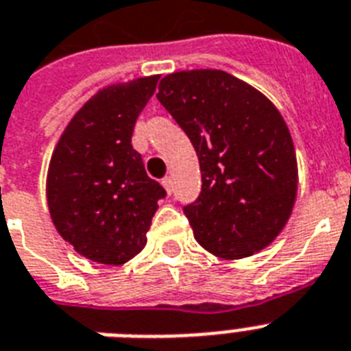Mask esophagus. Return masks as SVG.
<instances>
[{"label": "esophagus", "mask_w": 351, "mask_h": 351, "mask_svg": "<svg viewBox=\"0 0 351 351\" xmlns=\"http://www.w3.org/2000/svg\"><path fill=\"white\" fill-rule=\"evenodd\" d=\"M162 185H164L166 193L171 196V193H173V178H171V176H166V178L162 180Z\"/></svg>", "instance_id": "obj_1"}]
</instances>
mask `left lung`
I'll list each match as a JSON object with an SVG mask.
<instances>
[{
  "mask_svg": "<svg viewBox=\"0 0 351 351\" xmlns=\"http://www.w3.org/2000/svg\"><path fill=\"white\" fill-rule=\"evenodd\" d=\"M157 98L198 155L202 193L184 207L194 239L226 261L266 248L289 221L298 191L293 137L278 108L219 69L171 73Z\"/></svg>",
  "mask_w": 351,
  "mask_h": 351,
  "instance_id": "1",
  "label": "left lung"
}]
</instances>
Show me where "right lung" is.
<instances>
[{
	"label": "right lung",
	"mask_w": 351,
	"mask_h": 351,
	"mask_svg": "<svg viewBox=\"0 0 351 351\" xmlns=\"http://www.w3.org/2000/svg\"><path fill=\"white\" fill-rule=\"evenodd\" d=\"M160 75L103 87L76 112L53 149L46 176L49 216L82 257L121 266L146 246L166 191L132 146L135 121Z\"/></svg>",
	"instance_id": "add662e5"
}]
</instances>
